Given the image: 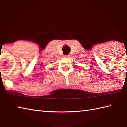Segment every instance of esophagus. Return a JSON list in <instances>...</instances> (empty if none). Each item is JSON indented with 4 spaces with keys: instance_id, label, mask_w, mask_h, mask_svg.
Here are the masks:
<instances>
[{
    "instance_id": "1",
    "label": "esophagus",
    "mask_w": 127,
    "mask_h": 127,
    "mask_svg": "<svg viewBox=\"0 0 127 127\" xmlns=\"http://www.w3.org/2000/svg\"><path fill=\"white\" fill-rule=\"evenodd\" d=\"M70 57V55H64V58H69Z\"/></svg>"
}]
</instances>
